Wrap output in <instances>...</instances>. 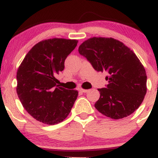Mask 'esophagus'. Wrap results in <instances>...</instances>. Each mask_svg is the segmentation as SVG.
<instances>
[{
    "label": "esophagus",
    "instance_id": "esophagus-1",
    "mask_svg": "<svg viewBox=\"0 0 158 158\" xmlns=\"http://www.w3.org/2000/svg\"><path fill=\"white\" fill-rule=\"evenodd\" d=\"M88 90H89L83 89V88H80V89H79V91L82 92V93H87V92H88Z\"/></svg>",
    "mask_w": 158,
    "mask_h": 158
}]
</instances>
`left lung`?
Returning a JSON list of instances; mask_svg holds the SVG:
<instances>
[{"label": "left lung", "mask_w": 158, "mask_h": 158, "mask_svg": "<svg viewBox=\"0 0 158 158\" xmlns=\"http://www.w3.org/2000/svg\"><path fill=\"white\" fill-rule=\"evenodd\" d=\"M98 72H106L107 88H99L100 97L94 106L111 119L131 115L139 108L147 91L146 70L129 48L113 38L93 37L79 47Z\"/></svg>", "instance_id": "8db88e82"}]
</instances>
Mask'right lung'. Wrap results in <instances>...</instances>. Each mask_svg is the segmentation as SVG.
I'll return each mask as SVG.
<instances>
[{"mask_svg": "<svg viewBox=\"0 0 158 158\" xmlns=\"http://www.w3.org/2000/svg\"><path fill=\"white\" fill-rule=\"evenodd\" d=\"M77 39H50L31 48L17 71L16 91L24 109L36 120L55 125L68 116L78 97L77 90L57 85L56 77L77 47Z\"/></svg>", "mask_w": 158, "mask_h": 158, "instance_id": "add662e5", "label": "right lung"}]
</instances>
